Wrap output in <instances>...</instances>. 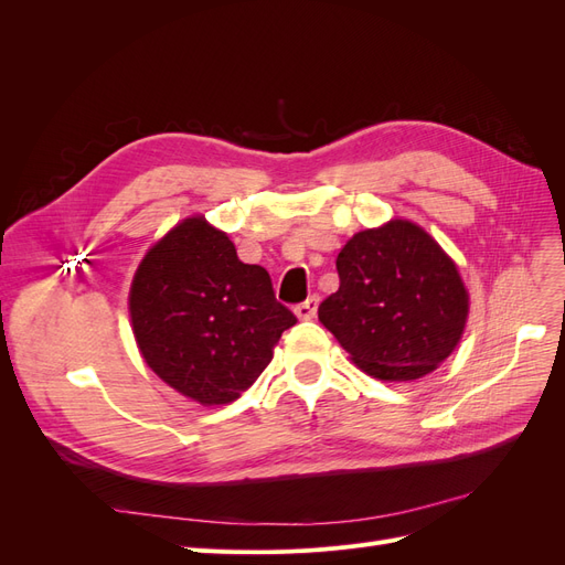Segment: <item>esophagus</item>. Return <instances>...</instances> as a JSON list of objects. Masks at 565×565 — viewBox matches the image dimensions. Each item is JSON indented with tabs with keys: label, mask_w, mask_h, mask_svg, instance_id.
Listing matches in <instances>:
<instances>
[{
	"label": "esophagus",
	"mask_w": 565,
	"mask_h": 565,
	"mask_svg": "<svg viewBox=\"0 0 565 565\" xmlns=\"http://www.w3.org/2000/svg\"><path fill=\"white\" fill-rule=\"evenodd\" d=\"M318 303H320L318 295H311L306 301L297 303V306H295L297 318H299V320H311V318L316 316V311H318Z\"/></svg>",
	"instance_id": "obj_1"
}]
</instances>
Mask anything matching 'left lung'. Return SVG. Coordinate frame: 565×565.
I'll return each instance as SVG.
<instances>
[{
	"label": "left lung",
	"instance_id": "left-lung-1",
	"mask_svg": "<svg viewBox=\"0 0 565 565\" xmlns=\"http://www.w3.org/2000/svg\"><path fill=\"white\" fill-rule=\"evenodd\" d=\"M337 270L339 289L318 318L370 377L419 380L459 344L469 292L455 262L413 221L355 233Z\"/></svg>",
	"mask_w": 565,
	"mask_h": 565
}]
</instances>
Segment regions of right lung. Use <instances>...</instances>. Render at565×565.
Returning a JSON list of instances; mask_svg holds the SVG:
<instances>
[{
    "instance_id": "right-lung-1",
    "label": "right lung",
    "mask_w": 565,
    "mask_h": 565,
    "mask_svg": "<svg viewBox=\"0 0 565 565\" xmlns=\"http://www.w3.org/2000/svg\"><path fill=\"white\" fill-rule=\"evenodd\" d=\"M136 344L148 367L200 405H224L266 370L297 322L268 270L237 259L224 231L183 218L152 245L129 289Z\"/></svg>"
}]
</instances>
